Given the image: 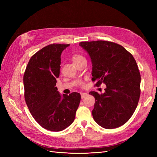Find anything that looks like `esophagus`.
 Wrapping results in <instances>:
<instances>
[{
	"mask_svg": "<svg viewBox=\"0 0 157 157\" xmlns=\"http://www.w3.org/2000/svg\"><path fill=\"white\" fill-rule=\"evenodd\" d=\"M80 95H81V98L84 99V98H86L88 96V94H86V93H82Z\"/></svg>",
	"mask_w": 157,
	"mask_h": 157,
	"instance_id": "esophagus-1",
	"label": "esophagus"
}]
</instances>
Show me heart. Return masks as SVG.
<instances>
[{"mask_svg":"<svg viewBox=\"0 0 157 157\" xmlns=\"http://www.w3.org/2000/svg\"><path fill=\"white\" fill-rule=\"evenodd\" d=\"M83 59H85L84 57L82 55L80 54H74L73 56H72V60H73V62L75 65H77L78 64L79 62H80ZM79 85L80 86H83L84 84L82 82H80L79 84Z\"/></svg>","mask_w":157,"mask_h":157,"instance_id":"obj_1","label":"heart"}]
</instances>
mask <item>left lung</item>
Listing matches in <instances>:
<instances>
[{"instance_id": "left-lung-1", "label": "left lung", "mask_w": 157, "mask_h": 157, "mask_svg": "<svg viewBox=\"0 0 157 157\" xmlns=\"http://www.w3.org/2000/svg\"><path fill=\"white\" fill-rule=\"evenodd\" d=\"M92 63V81L105 92H90L96 99L92 111L94 121L104 128L119 127L130 119L138 104L141 75L133 56L115 42L97 40L80 42Z\"/></svg>"}]
</instances>
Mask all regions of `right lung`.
Wrapping results in <instances>:
<instances>
[{
  "instance_id": "add662e5",
  "label": "right lung",
  "mask_w": 157,
  "mask_h": 157,
  "mask_svg": "<svg viewBox=\"0 0 157 157\" xmlns=\"http://www.w3.org/2000/svg\"><path fill=\"white\" fill-rule=\"evenodd\" d=\"M69 44H52L33 55L23 75L24 98L34 119L46 130L61 131L72 124L80 101L73 92L61 96L56 86L61 54Z\"/></svg>"
}]
</instances>
